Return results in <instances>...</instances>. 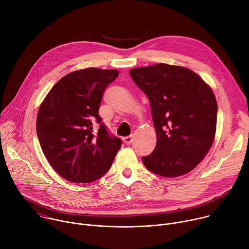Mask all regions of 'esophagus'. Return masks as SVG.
<instances>
[{
    "mask_svg": "<svg viewBox=\"0 0 249 249\" xmlns=\"http://www.w3.org/2000/svg\"><path fill=\"white\" fill-rule=\"evenodd\" d=\"M132 140H133V137H132V136H127V137H124V138H123V142H124L125 144H127V145H129V144L132 143Z\"/></svg>",
    "mask_w": 249,
    "mask_h": 249,
    "instance_id": "obj_1",
    "label": "esophagus"
}]
</instances>
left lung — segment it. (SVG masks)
I'll list each match as a JSON object with an SVG mask.
<instances>
[{"instance_id": "left-lung-1", "label": "left lung", "mask_w": 249, "mask_h": 249, "mask_svg": "<svg viewBox=\"0 0 249 249\" xmlns=\"http://www.w3.org/2000/svg\"><path fill=\"white\" fill-rule=\"evenodd\" d=\"M151 104L157 133L154 152L145 166L165 177L196 167L214 142L218 105L211 88L191 70L167 64L135 68L129 72Z\"/></svg>"}]
</instances>
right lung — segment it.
<instances>
[{
    "label": "right lung",
    "instance_id": "add662e5",
    "mask_svg": "<svg viewBox=\"0 0 249 249\" xmlns=\"http://www.w3.org/2000/svg\"><path fill=\"white\" fill-rule=\"evenodd\" d=\"M116 70L89 68L63 77L40 105L36 132L43 154L63 178L92 182L107 172L121 148L98 114ZM98 128L94 132L93 129Z\"/></svg>",
    "mask_w": 249,
    "mask_h": 249
}]
</instances>
